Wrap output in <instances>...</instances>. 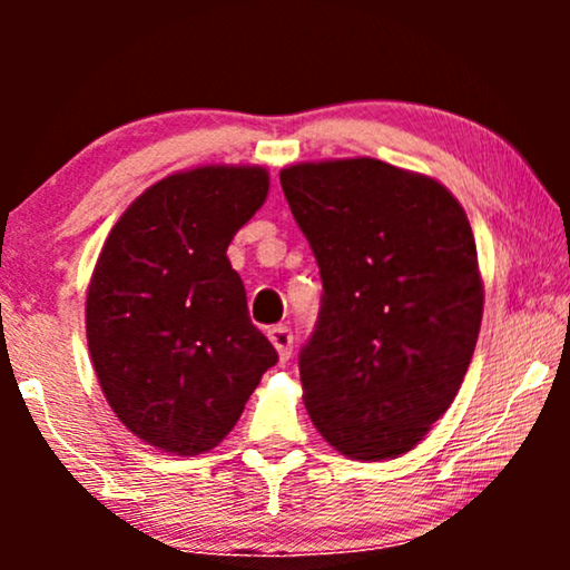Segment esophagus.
Listing matches in <instances>:
<instances>
[{"mask_svg": "<svg viewBox=\"0 0 570 570\" xmlns=\"http://www.w3.org/2000/svg\"><path fill=\"white\" fill-rule=\"evenodd\" d=\"M269 342L277 347L279 361H283V363L291 361V355H293V332L287 330V326H283V324L272 326V330H269Z\"/></svg>", "mask_w": 570, "mask_h": 570, "instance_id": "34e87169", "label": "esophagus"}]
</instances>
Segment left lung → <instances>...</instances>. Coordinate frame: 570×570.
<instances>
[{"mask_svg": "<svg viewBox=\"0 0 570 570\" xmlns=\"http://www.w3.org/2000/svg\"><path fill=\"white\" fill-rule=\"evenodd\" d=\"M324 295L298 355L303 402L350 459L423 441L462 386L482 322L478 248L446 186L373 158L279 174Z\"/></svg>", "mask_w": 570, "mask_h": 570, "instance_id": "1", "label": "left lung"}]
</instances>
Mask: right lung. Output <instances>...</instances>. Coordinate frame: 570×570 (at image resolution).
I'll list each match as a JSON object with an SVG mask.
<instances>
[{
  "mask_svg": "<svg viewBox=\"0 0 570 570\" xmlns=\"http://www.w3.org/2000/svg\"><path fill=\"white\" fill-rule=\"evenodd\" d=\"M267 191L259 166L184 170L108 233L85 303L88 347L116 417L150 446L215 449L277 363L225 256Z\"/></svg>",
  "mask_w": 570,
  "mask_h": 570,
  "instance_id": "obj_1",
  "label": "right lung"
}]
</instances>
